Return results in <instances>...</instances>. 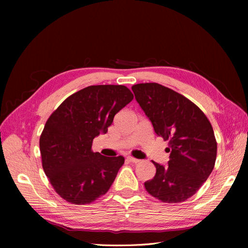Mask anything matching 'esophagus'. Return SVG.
<instances>
[{
	"label": "esophagus",
	"instance_id": "1",
	"mask_svg": "<svg viewBox=\"0 0 248 248\" xmlns=\"http://www.w3.org/2000/svg\"><path fill=\"white\" fill-rule=\"evenodd\" d=\"M127 160H128L129 162H132V163H139V162L140 161V159L134 158V157H131V156H128V157H127Z\"/></svg>",
	"mask_w": 248,
	"mask_h": 248
}]
</instances>
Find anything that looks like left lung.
Wrapping results in <instances>:
<instances>
[{
    "label": "left lung",
    "instance_id": "8db88e82",
    "mask_svg": "<svg viewBox=\"0 0 248 248\" xmlns=\"http://www.w3.org/2000/svg\"><path fill=\"white\" fill-rule=\"evenodd\" d=\"M156 134L169 140V167L154 162L156 174L145 182L155 199L178 204L191 198L214 169L217 142L212 125L192 101L157 82L131 87Z\"/></svg>",
    "mask_w": 248,
    "mask_h": 248
}]
</instances>
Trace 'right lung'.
Wrapping results in <instances>:
<instances>
[{
	"mask_svg": "<svg viewBox=\"0 0 248 248\" xmlns=\"http://www.w3.org/2000/svg\"><path fill=\"white\" fill-rule=\"evenodd\" d=\"M132 99L122 85L89 86L49 116L39 140L42 168L62 199L91 204L108 191L125 159L93 152V140L108 132L115 115Z\"/></svg>",
	"mask_w": 248,
	"mask_h": 248,
	"instance_id": "1",
	"label": "right lung"
}]
</instances>
